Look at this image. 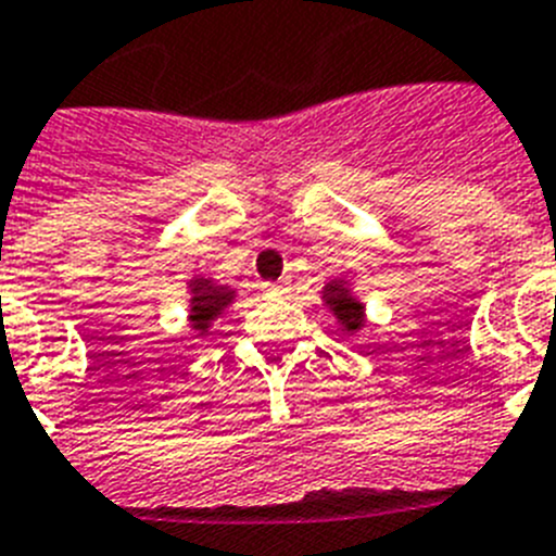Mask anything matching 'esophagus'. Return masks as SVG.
<instances>
[{
    "mask_svg": "<svg viewBox=\"0 0 556 556\" xmlns=\"http://www.w3.org/2000/svg\"><path fill=\"white\" fill-rule=\"evenodd\" d=\"M265 291L274 293V296H285V293H288V285H265Z\"/></svg>",
    "mask_w": 556,
    "mask_h": 556,
    "instance_id": "34e87169",
    "label": "esophagus"
}]
</instances>
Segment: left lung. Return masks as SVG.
<instances>
[{
  "mask_svg": "<svg viewBox=\"0 0 556 556\" xmlns=\"http://www.w3.org/2000/svg\"><path fill=\"white\" fill-rule=\"evenodd\" d=\"M321 302L336 316L338 327L346 336H358L366 327V305L355 296L352 282L346 277L327 279L325 288H321Z\"/></svg>",
  "mask_w": 556,
  "mask_h": 556,
  "instance_id": "1",
  "label": "left lung"
}]
</instances>
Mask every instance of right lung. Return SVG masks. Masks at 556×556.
<instances>
[{"mask_svg":"<svg viewBox=\"0 0 556 556\" xmlns=\"http://www.w3.org/2000/svg\"><path fill=\"white\" fill-rule=\"evenodd\" d=\"M187 293H190V302H187V321H190L192 332L198 338L206 336L210 327L218 321L226 313V307L235 302L238 291L229 288V285H220L218 279L206 277V274H192L187 279Z\"/></svg>","mask_w":556,"mask_h":556,"instance_id":"right-lung-1","label":"right lung"}]
</instances>
